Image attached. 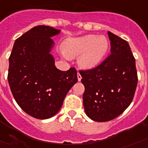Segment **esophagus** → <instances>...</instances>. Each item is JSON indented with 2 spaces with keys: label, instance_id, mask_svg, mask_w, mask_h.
I'll return each instance as SVG.
<instances>
[{
  "label": "esophagus",
  "instance_id": "esophagus-1",
  "mask_svg": "<svg viewBox=\"0 0 148 148\" xmlns=\"http://www.w3.org/2000/svg\"><path fill=\"white\" fill-rule=\"evenodd\" d=\"M77 80H78V82H80L82 80V75H81L79 72L77 73Z\"/></svg>",
  "mask_w": 148,
  "mask_h": 148
}]
</instances>
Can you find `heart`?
<instances>
[{
	"label": "heart",
	"instance_id": "heart-1",
	"mask_svg": "<svg viewBox=\"0 0 148 148\" xmlns=\"http://www.w3.org/2000/svg\"><path fill=\"white\" fill-rule=\"evenodd\" d=\"M109 49V42L106 37L86 35L66 40L62 54L67 59L78 55L77 62L80 67L91 70L103 61Z\"/></svg>",
	"mask_w": 148,
	"mask_h": 148
}]
</instances>
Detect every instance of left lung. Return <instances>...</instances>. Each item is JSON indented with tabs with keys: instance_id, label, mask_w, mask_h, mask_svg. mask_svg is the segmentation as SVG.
<instances>
[{
	"instance_id": "obj_1",
	"label": "left lung",
	"mask_w": 148,
	"mask_h": 148,
	"mask_svg": "<svg viewBox=\"0 0 148 148\" xmlns=\"http://www.w3.org/2000/svg\"><path fill=\"white\" fill-rule=\"evenodd\" d=\"M108 35L111 54L97 67L80 71L85 86V112L97 122L111 121L127 109L138 82L136 60L128 42L110 32Z\"/></svg>"
}]
</instances>
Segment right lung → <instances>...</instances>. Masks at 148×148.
I'll return each instance as SVG.
<instances>
[{"label": "right lung", "mask_w": 148, "mask_h": 148, "mask_svg": "<svg viewBox=\"0 0 148 148\" xmlns=\"http://www.w3.org/2000/svg\"><path fill=\"white\" fill-rule=\"evenodd\" d=\"M60 32L46 25L32 27L15 41L9 57L8 81L12 93L21 109L39 120L57 114L77 82L76 70L59 71L51 54L55 46L51 37Z\"/></svg>", "instance_id": "obj_1"}]
</instances>
